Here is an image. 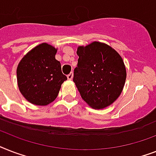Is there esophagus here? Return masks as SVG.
<instances>
[{
	"mask_svg": "<svg viewBox=\"0 0 156 156\" xmlns=\"http://www.w3.org/2000/svg\"><path fill=\"white\" fill-rule=\"evenodd\" d=\"M73 72H71V73H69V74H68V75H67V78H68L69 80H71V79L73 78Z\"/></svg>",
	"mask_w": 156,
	"mask_h": 156,
	"instance_id": "esophagus-1",
	"label": "esophagus"
}]
</instances>
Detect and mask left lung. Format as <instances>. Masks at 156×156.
Instances as JSON below:
<instances>
[{"mask_svg":"<svg viewBox=\"0 0 156 156\" xmlns=\"http://www.w3.org/2000/svg\"><path fill=\"white\" fill-rule=\"evenodd\" d=\"M77 54L73 81L83 100L95 109L109 106L121 95L126 83V66L121 56L100 42L78 47Z\"/></svg>","mask_w":156,"mask_h":156,"instance_id":"left-lung-1","label":"left lung"}]
</instances>
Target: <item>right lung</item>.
<instances>
[{"label": "right lung", "mask_w": 156, "mask_h": 156, "mask_svg": "<svg viewBox=\"0 0 156 156\" xmlns=\"http://www.w3.org/2000/svg\"><path fill=\"white\" fill-rule=\"evenodd\" d=\"M56 49L41 44L30 50L17 69L19 90L30 103L47 105L58 95L61 84L67 77L61 72L60 61L56 60Z\"/></svg>", "instance_id": "add662e5"}]
</instances>
